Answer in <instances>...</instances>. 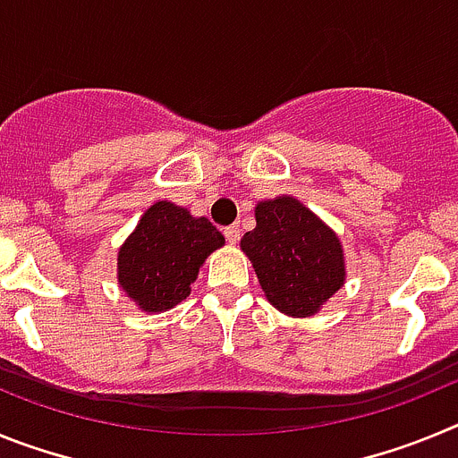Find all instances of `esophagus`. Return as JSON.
Wrapping results in <instances>:
<instances>
[{"label": "esophagus", "mask_w": 458, "mask_h": 458, "mask_svg": "<svg viewBox=\"0 0 458 458\" xmlns=\"http://www.w3.org/2000/svg\"><path fill=\"white\" fill-rule=\"evenodd\" d=\"M225 238H226V242H232V245H236V242L241 241V229H238V225L226 226V229H225Z\"/></svg>", "instance_id": "obj_1"}]
</instances>
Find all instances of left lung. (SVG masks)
Segmentation results:
<instances>
[{"instance_id": "8db88e82", "label": "left lung", "mask_w": 458, "mask_h": 458, "mask_svg": "<svg viewBox=\"0 0 458 458\" xmlns=\"http://www.w3.org/2000/svg\"><path fill=\"white\" fill-rule=\"evenodd\" d=\"M254 216L241 248L266 298L289 317H311L344 284L339 238L293 197L261 201Z\"/></svg>"}]
</instances>
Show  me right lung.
I'll return each mask as SVG.
<instances>
[{
    "mask_svg": "<svg viewBox=\"0 0 458 458\" xmlns=\"http://www.w3.org/2000/svg\"><path fill=\"white\" fill-rule=\"evenodd\" d=\"M225 236L206 217L157 201L119 250V284L147 311H165L188 298L190 284Z\"/></svg>",
    "mask_w": 458,
    "mask_h": 458,
    "instance_id": "right-lung-1",
    "label": "right lung"
}]
</instances>
